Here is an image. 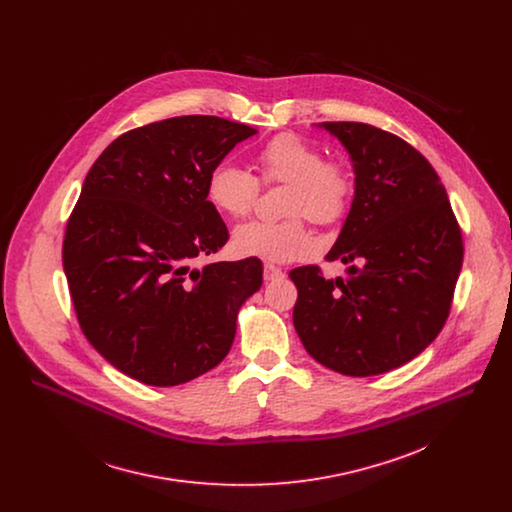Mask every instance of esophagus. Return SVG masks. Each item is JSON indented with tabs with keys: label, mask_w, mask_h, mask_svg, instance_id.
Wrapping results in <instances>:
<instances>
[{
	"label": "esophagus",
	"mask_w": 512,
	"mask_h": 512,
	"mask_svg": "<svg viewBox=\"0 0 512 512\" xmlns=\"http://www.w3.org/2000/svg\"><path fill=\"white\" fill-rule=\"evenodd\" d=\"M284 272L282 268L274 266V264H264V280H276V278H282Z\"/></svg>",
	"instance_id": "1"
}]
</instances>
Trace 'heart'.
<instances>
[{
    "mask_svg": "<svg viewBox=\"0 0 512 512\" xmlns=\"http://www.w3.org/2000/svg\"><path fill=\"white\" fill-rule=\"evenodd\" d=\"M256 175L219 163L207 177V199L234 219L252 213L262 185H288L284 197L286 220H250L232 234L240 256L270 262H292L311 252V234L305 217L319 226H335L347 217L355 183L349 167L337 157H323L315 142L282 132L270 138L254 155Z\"/></svg>",
    "mask_w": 512,
    "mask_h": 512,
    "instance_id": "1",
    "label": "heart"
}]
</instances>
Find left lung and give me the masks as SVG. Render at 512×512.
I'll use <instances>...</instances> for the list:
<instances>
[{"mask_svg":"<svg viewBox=\"0 0 512 512\" xmlns=\"http://www.w3.org/2000/svg\"><path fill=\"white\" fill-rule=\"evenodd\" d=\"M323 126L357 173L353 207L327 254L351 268L345 280H325L315 264L293 268V325L317 363L347 376L382 374L443 329L463 264L461 228L416 147L365 122Z\"/></svg>","mask_w":512,"mask_h":512,"instance_id":"8db88e82","label":"left lung"}]
</instances>
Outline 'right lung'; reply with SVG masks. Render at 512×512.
<instances>
[{
    "label": "right lung",
    "mask_w": 512,
    "mask_h": 512,
    "mask_svg": "<svg viewBox=\"0 0 512 512\" xmlns=\"http://www.w3.org/2000/svg\"><path fill=\"white\" fill-rule=\"evenodd\" d=\"M254 134L219 116H177L122 134L90 167L63 266L84 337L120 372L177 386L228 355L262 262L193 264L228 242L207 177Z\"/></svg>",
    "instance_id": "right-lung-1"
}]
</instances>
